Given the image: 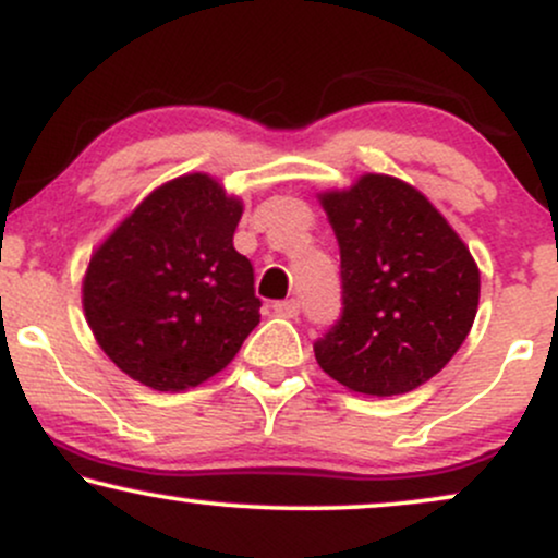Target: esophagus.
Masks as SVG:
<instances>
[{"label": "esophagus", "instance_id": "obj_1", "mask_svg": "<svg viewBox=\"0 0 558 558\" xmlns=\"http://www.w3.org/2000/svg\"><path fill=\"white\" fill-rule=\"evenodd\" d=\"M275 315L278 317H286V319H296L299 317V301L296 299H286V301H278V304L272 306Z\"/></svg>", "mask_w": 558, "mask_h": 558}]
</instances>
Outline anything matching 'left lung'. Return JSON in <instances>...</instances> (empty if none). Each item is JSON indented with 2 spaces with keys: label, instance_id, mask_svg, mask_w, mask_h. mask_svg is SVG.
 I'll return each instance as SVG.
<instances>
[{
  "label": "left lung",
  "instance_id": "obj_1",
  "mask_svg": "<svg viewBox=\"0 0 558 558\" xmlns=\"http://www.w3.org/2000/svg\"><path fill=\"white\" fill-rule=\"evenodd\" d=\"M341 248L343 315L315 343L351 393L399 396L451 362L480 304V270L438 207L401 178L362 172L317 194Z\"/></svg>",
  "mask_w": 558,
  "mask_h": 558
}]
</instances>
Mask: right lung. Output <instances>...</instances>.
<instances>
[{
  "mask_svg": "<svg viewBox=\"0 0 558 558\" xmlns=\"http://www.w3.org/2000/svg\"><path fill=\"white\" fill-rule=\"evenodd\" d=\"M241 196L209 172L157 185L114 226L83 275V315L128 377L181 393L222 373L257 328L252 262L233 248Z\"/></svg>",
  "mask_w": 558,
  "mask_h": 558,
  "instance_id": "1",
  "label": "right lung"
}]
</instances>
